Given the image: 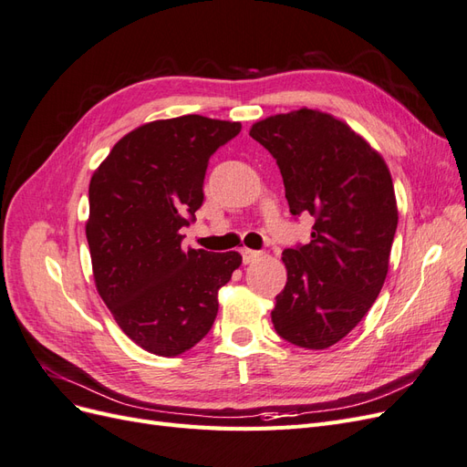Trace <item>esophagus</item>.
Listing matches in <instances>:
<instances>
[{
	"label": "esophagus",
	"mask_w": 467,
	"mask_h": 467,
	"mask_svg": "<svg viewBox=\"0 0 467 467\" xmlns=\"http://www.w3.org/2000/svg\"><path fill=\"white\" fill-rule=\"evenodd\" d=\"M242 257H244V263L249 265L253 261H257L261 257V251H255V249H242Z\"/></svg>",
	"instance_id": "34e87169"
}]
</instances>
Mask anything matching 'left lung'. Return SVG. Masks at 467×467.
<instances>
[{"label": "left lung", "instance_id": "obj_1", "mask_svg": "<svg viewBox=\"0 0 467 467\" xmlns=\"http://www.w3.org/2000/svg\"><path fill=\"white\" fill-rule=\"evenodd\" d=\"M249 136L271 151L294 216H314L312 242L285 249L286 286L273 325L288 343L321 350L347 337L384 286L398 202L384 158L343 120L316 109L275 115Z\"/></svg>", "mask_w": 467, "mask_h": 467}]
</instances>
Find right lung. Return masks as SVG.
Returning <instances> with one entry per match:
<instances>
[{
  "mask_svg": "<svg viewBox=\"0 0 467 467\" xmlns=\"http://www.w3.org/2000/svg\"><path fill=\"white\" fill-rule=\"evenodd\" d=\"M242 124L185 115L122 136L89 182L93 278L119 327L144 350L179 357L210 331L237 251H182L179 230L204 201L210 155Z\"/></svg>",
  "mask_w": 467,
  "mask_h": 467,
  "instance_id": "1",
  "label": "right lung"
}]
</instances>
